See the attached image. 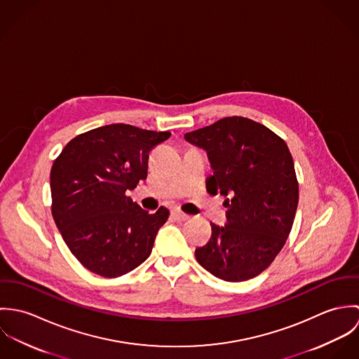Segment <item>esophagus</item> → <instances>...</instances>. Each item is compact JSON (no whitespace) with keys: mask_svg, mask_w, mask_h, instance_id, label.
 <instances>
[{"mask_svg":"<svg viewBox=\"0 0 359 359\" xmlns=\"http://www.w3.org/2000/svg\"><path fill=\"white\" fill-rule=\"evenodd\" d=\"M171 214H172V217H174L177 221H187V219H189V215L185 214V212H182L180 208H174V210L171 211Z\"/></svg>","mask_w":359,"mask_h":359,"instance_id":"obj_1","label":"esophagus"}]
</instances>
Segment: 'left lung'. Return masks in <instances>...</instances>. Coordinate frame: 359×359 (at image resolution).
<instances>
[{
    "mask_svg": "<svg viewBox=\"0 0 359 359\" xmlns=\"http://www.w3.org/2000/svg\"><path fill=\"white\" fill-rule=\"evenodd\" d=\"M205 149L214 170L211 195L226 196V224L195 250L198 262L226 282L252 279L286 243L299 205V182L286 142L246 117H225L185 134Z\"/></svg>",
    "mask_w": 359,
    "mask_h": 359,
    "instance_id": "8db88e82",
    "label": "left lung"
}]
</instances>
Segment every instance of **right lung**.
<instances>
[{
    "label": "right lung",
    "instance_id": "obj_1",
    "mask_svg": "<svg viewBox=\"0 0 359 359\" xmlns=\"http://www.w3.org/2000/svg\"><path fill=\"white\" fill-rule=\"evenodd\" d=\"M170 135L109 124L77 135L55 158L52 217L72 255L91 272L117 278L151 256L170 211L149 214L126 192L147 180L149 152Z\"/></svg>",
    "mask_w": 359,
    "mask_h": 359
}]
</instances>
